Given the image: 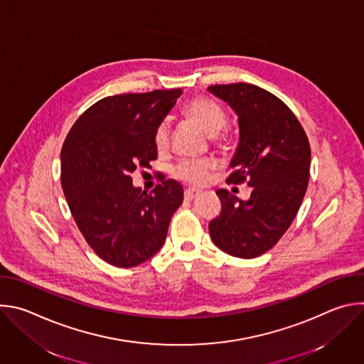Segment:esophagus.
I'll return each instance as SVG.
<instances>
[{"mask_svg": "<svg viewBox=\"0 0 364 364\" xmlns=\"http://www.w3.org/2000/svg\"><path fill=\"white\" fill-rule=\"evenodd\" d=\"M198 194H200V191H198V190H194V188H186V190H184V198L188 200V201H191L193 198H196Z\"/></svg>", "mask_w": 364, "mask_h": 364, "instance_id": "34e87169", "label": "esophagus"}]
</instances>
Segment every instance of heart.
Instances as JSON below:
<instances>
[{"instance_id": "b5f03b06", "label": "heart", "mask_w": 364, "mask_h": 364, "mask_svg": "<svg viewBox=\"0 0 364 364\" xmlns=\"http://www.w3.org/2000/svg\"><path fill=\"white\" fill-rule=\"evenodd\" d=\"M184 114L196 122L216 145H223L226 138L220 131L228 124V114L218 102L209 97H194L184 107ZM170 141V127L167 122H161L154 131V145L159 151H164ZM212 164L205 160H181L174 168L173 176L184 183L198 186L205 180Z\"/></svg>"}]
</instances>
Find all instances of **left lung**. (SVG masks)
Instances as JSON below:
<instances>
[{
  "label": "left lung",
  "instance_id": "8db88e82",
  "mask_svg": "<svg viewBox=\"0 0 364 364\" xmlns=\"http://www.w3.org/2000/svg\"><path fill=\"white\" fill-rule=\"evenodd\" d=\"M207 89L239 117L240 139L226 181L252 187L246 201L225 188L216 191L222 210L209 232L223 252L256 257L278 243L298 213L309 180L308 136L285 103L262 87L229 83Z\"/></svg>",
  "mask_w": 364,
  "mask_h": 364
}]
</instances>
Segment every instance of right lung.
<instances>
[{"mask_svg":"<svg viewBox=\"0 0 364 364\" xmlns=\"http://www.w3.org/2000/svg\"><path fill=\"white\" fill-rule=\"evenodd\" d=\"M181 89L124 93L97 100L73 124L62 148V187L87 245L117 268L157 253L183 203V187L160 177L146 194L131 173L157 160L154 131Z\"/></svg>","mask_w":364,"mask_h":364,"instance_id":"obj_1","label":"right lung"}]
</instances>
